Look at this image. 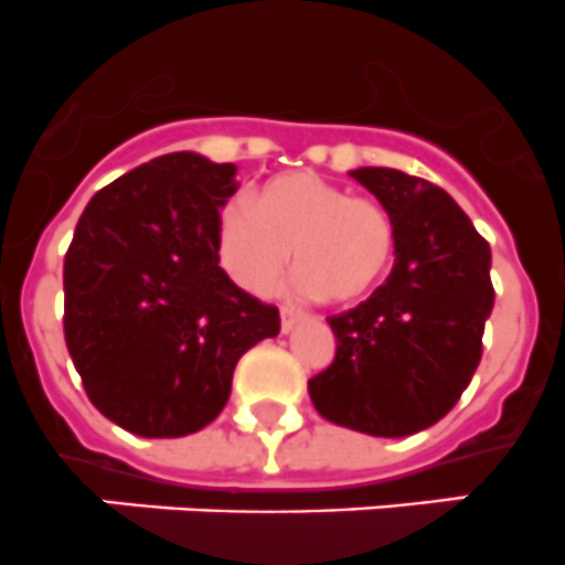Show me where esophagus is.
<instances>
[{
    "instance_id": "1",
    "label": "esophagus",
    "mask_w": 565,
    "mask_h": 565,
    "mask_svg": "<svg viewBox=\"0 0 565 565\" xmlns=\"http://www.w3.org/2000/svg\"><path fill=\"white\" fill-rule=\"evenodd\" d=\"M298 320H301V312H298V309L281 307V332H289Z\"/></svg>"
}]
</instances>
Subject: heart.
I'll list each match as a JSON object with an SVG mask.
<instances>
[{"instance_id": "b5f03b06", "label": "heart", "mask_w": 565, "mask_h": 565, "mask_svg": "<svg viewBox=\"0 0 565 565\" xmlns=\"http://www.w3.org/2000/svg\"><path fill=\"white\" fill-rule=\"evenodd\" d=\"M394 247V222L383 205L312 171L276 177L258 200L238 194L220 216L222 264L250 292L270 289L295 250L298 292L358 303L388 276Z\"/></svg>"}]
</instances>
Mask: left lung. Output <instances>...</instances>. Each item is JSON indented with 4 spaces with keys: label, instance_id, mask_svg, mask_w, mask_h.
Wrapping results in <instances>:
<instances>
[{
    "label": "left lung",
    "instance_id": "1",
    "mask_svg": "<svg viewBox=\"0 0 565 565\" xmlns=\"http://www.w3.org/2000/svg\"><path fill=\"white\" fill-rule=\"evenodd\" d=\"M349 177L388 211L396 258L369 301L329 318L338 352L309 396L334 425L396 439L436 425L479 369L492 253L434 182L371 166Z\"/></svg>",
    "mask_w": 565,
    "mask_h": 565
}]
</instances>
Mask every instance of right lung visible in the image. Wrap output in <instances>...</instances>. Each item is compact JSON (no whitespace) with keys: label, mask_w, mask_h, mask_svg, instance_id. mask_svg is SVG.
<instances>
[{"label":"right lung","mask_w":565,"mask_h":565,"mask_svg":"<svg viewBox=\"0 0 565 565\" xmlns=\"http://www.w3.org/2000/svg\"><path fill=\"white\" fill-rule=\"evenodd\" d=\"M236 166L174 151L100 188L64 258V338L95 408L146 439L211 425L278 309L220 267Z\"/></svg>","instance_id":"add662e5"}]
</instances>
